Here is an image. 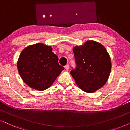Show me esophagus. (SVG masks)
<instances>
[{"instance_id":"34e87169","label":"esophagus","mask_w":130,"mask_h":130,"mask_svg":"<svg viewBox=\"0 0 130 130\" xmlns=\"http://www.w3.org/2000/svg\"><path fill=\"white\" fill-rule=\"evenodd\" d=\"M65 69L66 70H69V64H67V65L65 66Z\"/></svg>"}]
</instances>
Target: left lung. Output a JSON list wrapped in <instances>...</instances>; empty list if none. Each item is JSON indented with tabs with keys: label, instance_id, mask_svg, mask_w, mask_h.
<instances>
[{
	"label": "left lung",
	"instance_id": "obj_1",
	"mask_svg": "<svg viewBox=\"0 0 130 130\" xmlns=\"http://www.w3.org/2000/svg\"><path fill=\"white\" fill-rule=\"evenodd\" d=\"M76 67L70 74L78 86L84 92L92 93L104 86L111 70L109 55L104 46L88 41L73 48Z\"/></svg>",
	"mask_w": 130,
	"mask_h": 130
}]
</instances>
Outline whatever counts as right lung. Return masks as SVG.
Segmentation results:
<instances>
[{"instance_id": "1", "label": "right lung", "mask_w": 130, "mask_h": 130, "mask_svg": "<svg viewBox=\"0 0 130 130\" xmlns=\"http://www.w3.org/2000/svg\"><path fill=\"white\" fill-rule=\"evenodd\" d=\"M58 58L51 47L41 43L23 50L17 63L23 81L31 88L44 90L49 88L64 67L58 64Z\"/></svg>"}]
</instances>
